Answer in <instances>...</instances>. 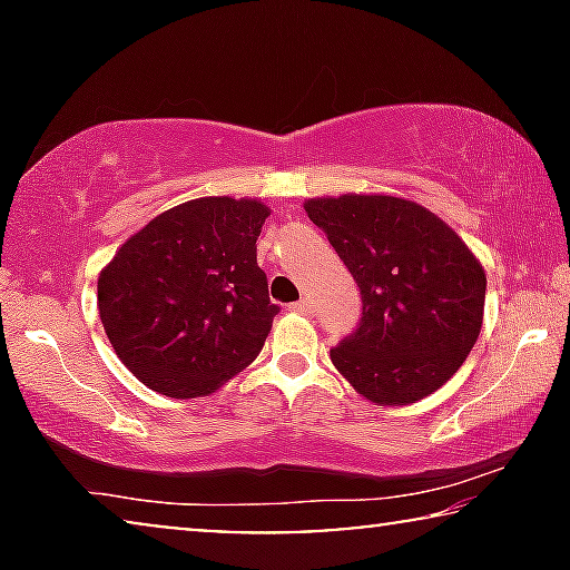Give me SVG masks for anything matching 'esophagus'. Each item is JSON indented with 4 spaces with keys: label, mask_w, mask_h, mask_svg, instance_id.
<instances>
[{
    "label": "esophagus",
    "mask_w": 570,
    "mask_h": 570,
    "mask_svg": "<svg viewBox=\"0 0 570 570\" xmlns=\"http://www.w3.org/2000/svg\"><path fill=\"white\" fill-rule=\"evenodd\" d=\"M291 311L293 314H303V316H311V301L308 298H301L291 303Z\"/></svg>",
    "instance_id": "34e87169"
}]
</instances>
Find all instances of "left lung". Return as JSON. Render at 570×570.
<instances>
[{
	"label": "left lung",
	"mask_w": 570,
	"mask_h": 570,
	"mask_svg": "<svg viewBox=\"0 0 570 570\" xmlns=\"http://www.w3.org/2000/svg\"><path fill=\"white\" fill-rule=\"evenodd\" d=\"M363 295L361 326L332 363L376 404H412L470 355L485 314V269L439 215L394 194L306 199Z\"/></svg>",
	"instance_id": "left-lung-1"
}]
</instances>
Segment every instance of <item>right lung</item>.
<instances>
[{
	"label": "right lung",
	"instance_id": "add662e5",
	"mask_svg": "<svg viewBox=\"0 0 570 570\" xmlns=\"http://www.w3.org/2000/svg\"><path fill=\"white\" fill-rule=\"evenodd\" d=\"M262 199L199 197L153 217L98 275L119 361L174 400L207 396L254 363L277 314L256 238Z\"/></svg>",
	"mask_w": 570,
	"mask_h": 570
}]
</instances>
